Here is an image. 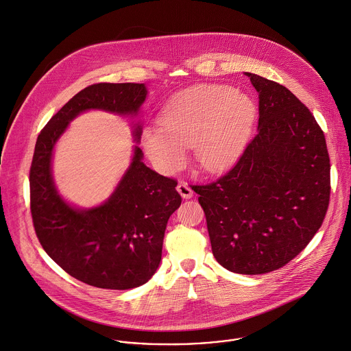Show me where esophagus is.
<instances>
[{
  "label": "esophagus",
  "instance_id": "1",
  "mask_svg": "<svg viewBox=\"0 0 351 351\" xmlns=\"http://www.w3.org/2000/svg\"><path fill=\"white\" fill-rule=\"evenodd\" d=\"M177 191L186 199L191 198V195H193V191H191V186L186 182H182V181L177 185Z\"/></svg>",
  "mask_w": 351,
  "mask_h": 351
}]
</instances>
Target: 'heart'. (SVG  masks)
Here are the masks:
<instances>
[{"instance_id": "b5f03b06", "label": "heart", "mask_w": 351, "mask_h": 351, "mask_svg": "<svg viewBox=\"0 0 351 351\" xmlns=\"http://www.w3.org/2000/svg\"><path fill=\"white\" fill-rule=\"evenodd\" d=\"M254 100L228 86L201 84L174 96L160 114V126L142 131V145L166 174L181 169L186 149L209 170L237 160L254 128Z\"/></svg>"}]
</instances>
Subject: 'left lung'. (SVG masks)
Masks as SVG:
<instances>
[{
	"mask_svg": "<svg viewBox=\"0 0 351 351\" xmlns=\"http://www.w3.org/2000/svg\"><path fill=\"white\" fill-rule=\"evenodd\" d=\"M258 94L257 134L217 181L193 185L216 260L261 275L299 255L330 202V157L311 111L285 86L245 72Z\"/></svg>",
	"mask_w": 351,
	"mask_h": 351,
	"instance_id": "left-lung-1",
	"label": "left lung"
}]
</instances>
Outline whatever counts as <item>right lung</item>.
I'll use <instances>...</instances> for the list:
<instances>
[{
    "label": "right lung",
    "instance_id": "add662e5",
    "mask_svg": "<svg viewBox=\"0 0 351 351\" xmlns=\"http://www.w3.org/2000/svg\"><path fill=\"white\" fill-rule=\"evenodd\" d=\"M146 94L145 84L138 83L88 86L69 99L37 136L29 170L34 232L58 265L93 287L128 289L149 282L160 265L167 220L182 198L177 181L147 167L135 146L132 162L112 195L97 208L75 209L53 185V146L82 111L136 114ZM134 135L139 141L141 126Z\"/></svg>",
    "mask_w": 351,
    "mask_h": 351
}]
</instances>
